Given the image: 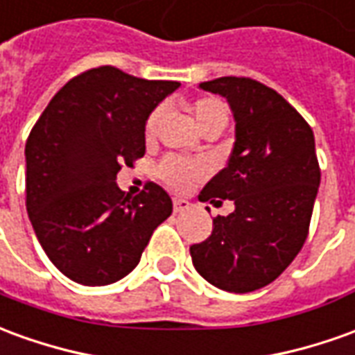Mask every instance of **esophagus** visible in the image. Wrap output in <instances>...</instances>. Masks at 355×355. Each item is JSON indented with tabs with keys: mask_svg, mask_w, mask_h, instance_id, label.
I'll use <instances>...</instances> for the list:
<instances>
[{
	"mask_svg": "<svg viewBox=\"0 0 355 355\" xmlns=\"http://www.w3.org/2000/svg\"><path fill=\"white\" fill-rule=\"evenodd\" d=\"M190 207V202L188 200H173V209H175V213H182L186 211Z\"/></svg>",
	"mask_w": 355,
	"mask_h": 355,
	"instance_id": "obj_1",
	"label": "esophagus"
}]
</instances>
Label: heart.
<instances>
[{
  "label": "heart",
  "mask_w": 355,
  "mask_h": 355,
  "mask_svg": "<svg viewBox=\"0 0 355 355\" xmlns=\"http://www.w3.org/2000/svg\"><path fill=\"white\" fill-rule=\"evenodd\" d=\"M190 113L194 117L196 125L200 130H209V128H215V126H220L225 128L227 126V121H229V113H227V107L225 103L217 98H198L190 105ZM161 117V109L155 107L146 119V125H144V132L148 138H152L155 135V128H157V123H159ZM157 175L159 178L169 184L173 190L177 192H184L190 186L202 180L203 177H207V167L203 163H198V161L184 159V157H178V155H169L159 163V169H157Z\"/></svg>",
  "instance_id": "heart-1"
}]
</instances>
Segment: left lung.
<instances>
[{"label": "left lung", "instance_id": "1", "mask_svg": "<svg viewBox=\"0 0 355 355\" xmlns=\"http://www.w3.org/2000/svg\"><path fill=\"white\" fill-rule=\"evenodd\" d=\"M200 88L229 100L236 142L198 200H230L234 211L217 215L211 236L190 246V255L213 286L244 294L275 281L306 242L321 182L315 138L279 92L254 78L220 76Z\"/></svg>", "mask_w": 355, "mask_h": 355}]
</instances>
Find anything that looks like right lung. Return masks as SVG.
I'll list each match as a JSON object with an SVG mask.
<instances>
[{
	"label": "right lung",
	"mask_w": 355,
	"mask_h": 355,
	"mask_svg": "<svg viewBox=\"0 0 355 355\" xmlns=\"http://www.w3.org/2000/svg\"><path fill=\"white\" fill-rule=\"evenodd\" d=\"M180 86L144 80L111 65L76 74L32 126L26 155V211L44 252L84 286H105L135 269L153 230L173 213L155 182L128 198L123 165L146 153L144 125Z\"/></svg>",
	"instance_id": "add662e5"
}]
</instances>
